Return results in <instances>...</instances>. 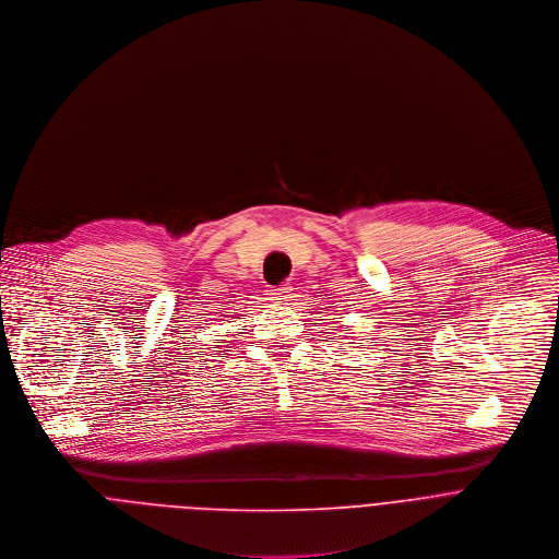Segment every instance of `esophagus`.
Returning a JSON list of instances; mask_svg holds the SVG:
<instances>
[{
	"instance_id": "obj_1",
	"label": "esophagus",
	"mask_w": 559,
	"mask_h": 559,
	"mask_svg": "<svg viewBox=\"0 0 559 559\" xmlns=\"http://www.w3.org/2000/svg\"><path fill=\"white\" fill-rule=\"evenodd\" d=\"M290 295H293V288H290L288 284H282V286H277V288H271V299L277 301V304L288 301Z\"/></svg>"
}]
</instances>
